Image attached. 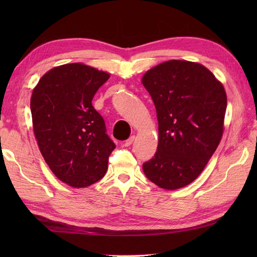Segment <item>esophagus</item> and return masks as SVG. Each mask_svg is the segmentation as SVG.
Wrapping results in <instances>:
<instances>
[{
    "mask_svg": "<svg viewBox=\"0 0 257 257\" xmlns=\"http://www.w3.org/2000/svg\"><path fill=\"white\" fill-rule=\"evenodd\" d=\"M134 140H135V136H132V137H130L129 139H127V140L124 141L123 146H124V147H129L130 145H132V144L134 143Z\"/></svg>",
    "mask_w": 257,
    "mask_h": 257,
    "instance_id": "esophagus-1",
    "label": "esophagus"
}]
</instances>
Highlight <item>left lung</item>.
Listing matches in <instances>:
<instances>
[{"mask_svg": "<svg viewBox=\"0 0 257 257\" xmlns=\"http://www.w3.org/2000/svg\"><path fill=\"white\" fill-rule=\"evenodd\" d=\"M141 81L159 123L158 149L144 172L162 189L183 188L200 176L222 139L224 87L203 65L177 59L149 69Z\"/></svg>", "mask_w": 257, "mask_h": 257, "instance_id": "1", "label": "left lung"}]
</instances>
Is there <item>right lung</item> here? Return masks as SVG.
Returning a JSON list of instances; mask_svg holds the SVG:
<instances>
[{
  "label": "right lung",
  "instance_id": "obj_1",
  "mask_svg": "<svg viewBox=\"0 0 257 257\" xmlns=\"http://www.w3.org/2000/svg\"><path fill=\"white\" fill-rule=\"evenodd\" d=\"M109 74L80 63L54 67L31 97L33 130L38 148L55 176L85 188L105 176L116 145L91 100Z\"/></svg>",
  "mask_w": 257,
  "mask_h": 257
}]
</instances>
